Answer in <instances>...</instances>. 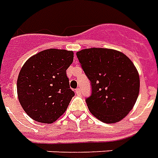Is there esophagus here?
I'll list each match as a JSON object with an SVG mask.
<instances>
[{
	"label": "esophagus",
	"instance_id": "1",
	"mask_svg": "<svg viewBox=\"0 0 158 158\" xmlns=\"http://www.w3.org/2000/svg\"><path fill=\"white\" fill-rule=\"evenodd\" d=\"M75 92H76L77 95H81V89H80V88H77V89L75 90Z\"/></svg>",
	"mask_w": 158,
	"mask_h": 158
}]
</instances>
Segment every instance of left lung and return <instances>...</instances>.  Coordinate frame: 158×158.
Instances as JSON below:
<instances>
[{
  "label": "left lung",
  "instance_id": "left-lung-1",
  "mask_svg": "<svg viewBox=\"0 0 158 158\" xmlns=\"http://www.w3.org/2000/svg\"><path fill=\"white\" fill-rule=\"evenodd\" d=\"M77 56L91 84V95L86 99L90 112L106 123L122 120L133 109L139 92L135 64L113 49H83Z\"/></svg>",
  "mask_w": 158,
  "mask_h": 158
}]
</instances>
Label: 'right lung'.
Returning a JSON list of instances; mask_svg holds the SVG:
<instances>
[{
	"mask_svg": "<svg viewBox=\"0 0 158 158\" xmlns=\"http://www.w3.org/2000/svg\"><path fill=\"white\" fill-rule=\"evenodd\" d=\"M73 58L72 51L48 49L32 56L21 68L18 97L32 119L52 123L66 110L75 95L66 76Z\"/></svg>",
	"mask_w": 158,
	"mask_h": 158,
	"instance_id": "1",
	"label": "right lung"
}]
</instances>
